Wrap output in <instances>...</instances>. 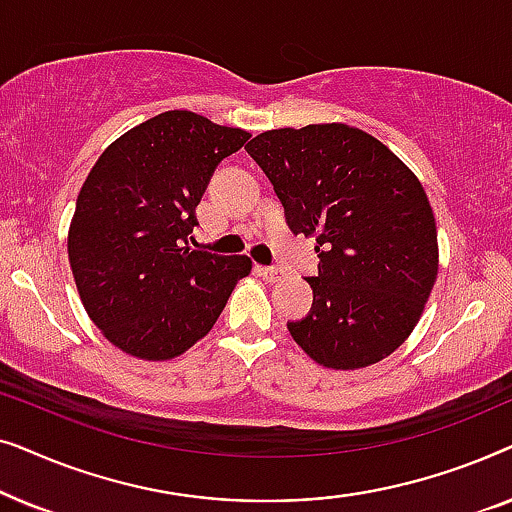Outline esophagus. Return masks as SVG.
<instances>
[{
    "mask_svg": "<svg viewBox=\"0 0 512 512\" xmlns=\"http://www.w3.org/2000/svg\"><path fill=\"white\" fill-rule=\"evenodd\" d=\"M258 275H261L265 282H282L284 270H279V268H258Z\"/></svg>",
    "mask_w": 512,
    "mask_h": 512,
    "instance_id": "esophagus-1",
    "label": "esophagus"
}]
</instances>
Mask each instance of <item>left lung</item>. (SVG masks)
I'll list each match as a JSON object with an SVG mask.
<instances>
[{
  "label": "left lung",
  "mask_w": 512,
  "mask_h": 512,
  "mask_svg": "<svg viewBox=\"0 0 512 512\" xmlns=\"http://www.w3.org/2000/svg\"><path fill=\"white\" fill-rule=\"evenodd\" d=\"M247 153L293 235L317 240L312 310L286 324L291 338L333 370L387 359L417 326L438 275L436 219L415 172L345 123L261 132Z\"/></svg>",
  "instance_id": "1"
}]
</instances>
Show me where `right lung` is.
Instances as JSON below:
<instances>
[{"label":"right lung","mask_w":512,"mask_h":512,"mask_svg":"<svg viewBox=\"0 0 512 512\" xmlns=\"http://www.w3.org/2000/svg\"><path fill=\"white\" fill-rule=\"evenodd\" d=\"M249 137L193 111H165L109 144L83 181L69 265L88 317L121 352L144 361L184 354L251 272L247 256L188 247L216 165Z\"/></svg>","instance_id":"add662e5"}]
</instances>
